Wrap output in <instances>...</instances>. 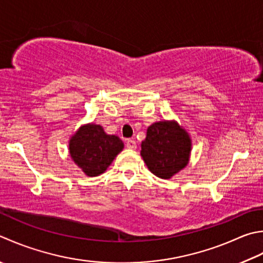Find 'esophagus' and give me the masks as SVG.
<instances>
[{
    "instance_id": "obj_1",
    "label": "esophagus",
    "mask_w": 263,
    "mask_h": 263,
    "mask_svg": "<svg viewBox=\"0 0 263 263\" xmlns=\"http://www.w3.org/2000/svg\"><path fill=\"white\" fill-rule=\"evenodd\" d=\"M125 145L128 149H136L137 148V142H136V140H133V139H127Z\"/></svg>"
}]
</instances>
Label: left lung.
<instances>
[{"label": "left lung", "mask_w": 263, "mask_h": 263, "mask_svg": "<svg viewBox=\"0 0 263 263\" xmlns=\"http://www.w3.org/2000/svg\"><path fill=\"white\" fill-rule=\"evenodd\" d=\"M192 138L176 120L158 121L147 128L140 155L153 174L167 180L188 165Z\"/></svg>", "instance_id": "1"}]
</instances>
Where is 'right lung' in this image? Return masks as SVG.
Listing matches in <instances>:
<instances>
[{"instance_id":"right-lung-1","label":"right lung","mask_w":263,"mask_h":263,"mask_svg":"<svg viewBox=\"0 0 263 263\" xmlns=\"http://www.w3.org/2000/svg\"><path fill=\"white\" fill-rule=\"evenodd\" d=\"M69 156L85 176L98 177L109 167L124 143L95 123L81 125L69 139Z\"/></svg>"}]
</instances>
